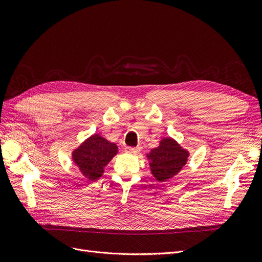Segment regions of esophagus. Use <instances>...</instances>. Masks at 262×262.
I'll return each mask as SVG.
<instances>
[{
  "label": "esophagus",
  "mask_w": 262,
  "mask_h": 262,
  "mask_svg": "<svg viewBox=\"0 0 262 262\" xmlns=\"http://www.w3.org/2000/svg\"><path fill=\"white\" fill-rule=\"evenodd\" d=\"M125 152L129 153V154H139L140 153V148L139 147H125Z\"/></svg>",
  "instance_id": "obj_1"
}]
</instances>
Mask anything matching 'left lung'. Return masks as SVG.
<instances>
[{
  "label": "left lung",
  "instance_id": "obj_1",
  "mask_svg": "<svg viewBox=\"0 0 262 262\" xmlns=\"http://www.w3.org/2000/svg\"><path fill=\"white\" fill-rule=\"evenodd\" d=\"M189 150L170 137L163 138L160 145L146 153L150 173L160 182L167 181L188 164Z\"/></svg>",
  "mask_w": 262,
  "mask_h": 262
}]
</instances>
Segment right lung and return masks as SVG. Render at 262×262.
<instances>
[{"label": "right lung", "instance_id": "add662e5", "mask_svg": "<svg viewBox=\"0 0 262 262\" xmlns=\"http://www.w3.org/2000/svg\"><path fill=\"white\" fill-rule=\"evenodd\" d=\"M118 154L116 143L95 133L72 150V161L90 181L98 180L108 163Z\"/></svg>", "mask_w": 262, "mask_h": 262}]
</instances>
